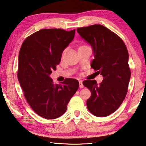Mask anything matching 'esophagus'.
Listing matches in <instances>:
<instances>
[{
	"label": "esophagus",
	"mask_w": 146,
	"mask_h": 146,
	"mask_svg": "<svg viewBox=\"0 0 146 146\" xmlns=\"http://www.w3.org/2000/svg\"><path fill=\"white\" fill-rule=\"evenodd\" d=\"M82 82H82V80H80V81H79V86H79V87H80V88H84V85H83V83H82Z\"/></svg>",
	"instance_id": "1"
}]
</instances>
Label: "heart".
I'll return each mask as SVG.
<instances>
[{
    "label": "heart",
    "instance_id": "1",
    "mask_svg": "<svg viewBox=\"0 0 146 146\" xmlns=\"http://www.w3.org/2000/svg\"><path fill=\"white\" fill-rule=\"evenodd\" d=\"M81 47V46H80Z\"/></svg>",
    "mask_w": 146,
    "mask_h": 146
}]
</instances>
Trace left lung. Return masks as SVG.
<instances>
[{
  "instance_id": "1",
  "label": "left lung",
  "mask_w": 146,
  "mask_h": 146,
  "mask_svg": "<svg viewBox=\"0 0 146 146\" xmlns=\"http://www.w3.org/2000/svg\"><path fill=\"white\" fill-rule=\"evenodd\" d=\"M77 32L92 46L91 66L104 78L100 84L95 80L83 82L91 92L87 108L95 116L106 117L120 107L127 94L131 76L128 50L117 34L103 25L78 28Z\"/></svg>"
}]
</instances>
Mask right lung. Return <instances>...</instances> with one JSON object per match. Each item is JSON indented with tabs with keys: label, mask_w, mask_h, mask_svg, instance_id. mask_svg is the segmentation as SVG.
Segmentation results:
<instances>
[{
	"label": "right lung",
	"mask_w": 146,
	"mask_h": 146,
	"mask_svg": "<svg viewBox=\"0 0 146 146\" xmlns=\"http://www.w3.org/2000/svg\"><path fill=\"white\" fill-rule=\"evenodd\" d=\"M75 29H41L23 41L18 55V79L29 105L41 117L54 119L64 114L79 87L76 79L54 84L50 77L64 50L73 41Z\"/></svg>",
	"instance_id": "right-lung-1"
}]
</instances>
